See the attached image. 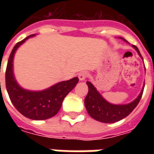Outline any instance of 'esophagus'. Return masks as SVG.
<instances>
[{"mask_svg": "<svg viewBox=\"0 0 154 154\" xmlns=\"http://www.w3.org/2000/svg\"><path fill=\"white\" fill-rule=\"evenodd\" d=\"M87 77H88V72H82L78 74V77H79L80 81H84Z\"/></svg>", "mask_w": 154, "mask_h": 154, "instance_id": "1", "label": "esophagus"}]
</instances>
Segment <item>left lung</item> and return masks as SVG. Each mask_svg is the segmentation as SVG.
<instances>
[{"label":"left lung","mask_w":154,"mask_h":154,"mask_svg":"<svg viewBox=\"0 0 154 154\" xmlns=\"http://www.w3.org/2000/svg\"><path fill=\"white\" fill-rule=\"evenodd\" d=\"M122 39L127 42L125 39ZM132 47L138 52L139 56L143 58L139 48L135 45H132ZM87 84L88 86V93L85 98L86 109L91 117L102 123L117 122L129 116L139 104L144 88L143 87V90L141 91L139 97L131 103L127 105H113L105 100L90 82H87Z\"/></svg>","instance_id":"8db88e82"}]
</instances>
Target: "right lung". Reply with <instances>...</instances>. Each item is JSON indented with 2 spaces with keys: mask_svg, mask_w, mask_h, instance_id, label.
Returning a JSON list of instances; mask_svg holds the SVG:
<instances>
[{
  "mask_svg": "<svg viewBox=\"0 0 154 154\" xmlns=\"http://www.w3.org/2000/svg\"><path fill=\"white\" fill-rule=\"evenodd\" d=\"M33 36L35 35H29L13 48L5 71V87L12 104L20 113L29 119L44 120L57 115L65 97L76 87L79 80L78 77H73L40 91L25 90L20 87L13 74V58L16 49Z\"/></svg>",
  "mask_w": 154,
  "mask_h": 154,
  "instance_id": "right-lung-1",
  "label": "right lung"
}]
</instances>
